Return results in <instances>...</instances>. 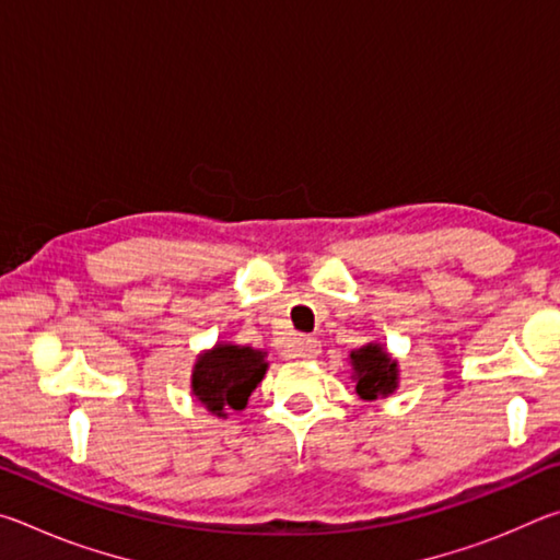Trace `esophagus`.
I'll list each match as a JSON object with an SVG mask.
<instances>
[{
    "label": "esophagus",
    "mask_w": 560,
    "mask_h": 560,
    "mask_svg": "<svg viewBox=\"0 0 560 560\" xmlns=\"http://www.w3.org/2000/svg\"><path fill=\"white\" fill-rule=\"evenodd\" d=\"M289 353L293 358H301V360H314L320 353V346H318L316 338H299L296 343L291 346Z\"/></svg>",
    "instance_id": "34e87169"
}]
</instances>
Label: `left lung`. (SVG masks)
<instances>
[{
    "label": "left lung",
    "instance_id": "1",
    "mask_svg": "<svg viewBox=\"0 0 560 560\" xmlns=\"http://www.w3.org/2000/svg\"><path fill=\"white\" fill-rule=\"evenodd\" d=\"M348 360L350 368H353L350 377H353L360 400H385V397H390L400 387V365H397L393 353H387V348L377 343V340L350 350Z\"/></svg>",
    "mask_w": 560,
    "mask_h": 560
}]
</instances>
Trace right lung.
<instances>
[{"mask_svg": "<svg viewBox=\"0 0 560 560\" xmlns=\"http://www.w3.org/2000/svg\"><path fill=\"white\" fill-rule=\"evenodd\" d=\"M267 371V350L217 340L212 348L197 355L189 387L207 412L226 420L230 410H244Z\"/></svg>", "mask_w": 560, "mask_h": 560, "instance_id": "1", "label": "right lung"}]
</instances>
